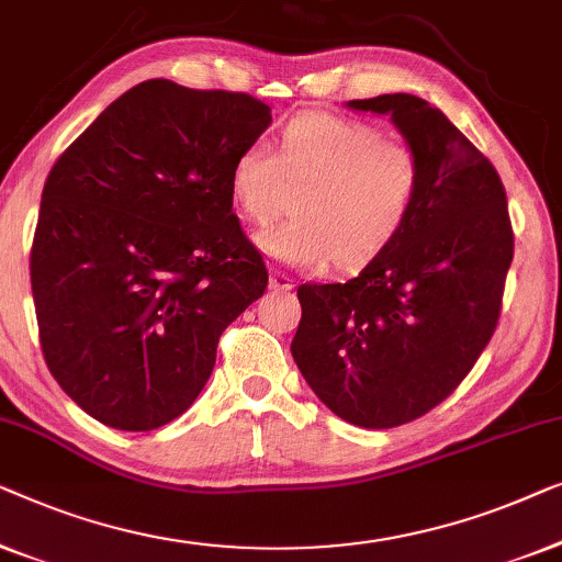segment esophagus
<instances>
[{
    "instance_id": "esophagus-1",
    "label": "esophagus",
    "mask_w": 562,
    "mask_h": 562,
    "mask_svg": "<svg viewBox=\"0 0 562 562\" xmlns=\"http://www.w3.org/2000/svg\"><path fill=\"white\" fill-rule=\"evenodd\" d=\"M270 288H272V290H280V292H288V290L295 288V280H292L290 274L280 272V270H272V274H270Z\"/></svg>"
}]
</instances>
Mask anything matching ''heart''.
Wrapping results in <instances>:
<instances>
[{
    "mask_svg": "<svg viewBox=\"0 0 562 562\" xmlns=\"http://www.w3.org/2000/svg\"><path fill=\"white\" fill-rule=\"evenodd\" d=\"M423 186L413 145L379 126L336 114L295 116L280 145L249 142L228 172L234 203L251 224L267 226L297 193L295 213L257 236V247L300 270L330 262L361 267L397 239Z\"/></svg>",
    "mask_w": 562,
    "mask_h": 562,
    "instance_id": "b5f03b06",
    "label": "heart"
}]
</instances>
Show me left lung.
I'll list each match as a JSON object with an SVG mask.
<instances>
[{
	"mask_svg": "<svg viewBox=\"0 0 562 562\" xmlns=\"http://www.w3.org/2000/svg\"><path fill=\"white\" fill-rule=\"evenodd\" d=\"M386 114L423 160V186L390 247L338 284H300L292 359L318 400L359 428H397L440 405L492 341L515 257L492 162L413 93L349 101Z\"/></svg>",
	"mask_w": 562,
	"mask_h": 562,
	"instance_id": "obj_1",
	"label": "left lung"
}]
</instances>
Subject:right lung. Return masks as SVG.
<instances>
[{
    "label": "right lung",
    "instance_id": "add662e5",
    "mask_svg": "<svg viewBox=\"0 0 562 562\" xmlns=\"http://www.w3.org/2000/svg\"><path fill=\"white\" fill-rule=\"evenodd\" d=\"M270 122L249 93L153 78L53 165L30 282L47 369L93 420L142 432L183 415L221 334L262 297L228 172Z\"/></svg>",
    "mask_w": 562,
    "mask_h": 562
}]
</instances>
